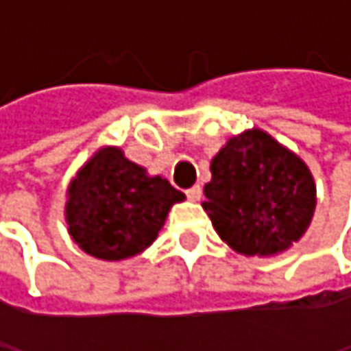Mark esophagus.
Masks as SVG:
<instances>
[{"mask_svg": "<svg viewBox=\"0 0 351 351\" xmlns=\"http://www.w3.org/2000/svg\"><path fill=\"white\" fill-rule=\"evenodd\" d=\"M184 193H186V199H191V201H199V199H201V193H203V191H201V186H199V184H195V186L186 189Z\"/></svg>", "mask_w": 351, "mask_h": 351, "instance_id": "1", "label": "esophagus"}]
</instances>
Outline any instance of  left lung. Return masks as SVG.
<instances>
[{
    "instance_id": "8db88e82",
    "label": "left lung",
    "mask_w": 351,
    "mask_h": 351,
    "mask_svg": "<svg viewBox=\"0 0 351 351\" xmlns=\"http://www.w3.org/2000/svg\"><path fill=\"white\" fill-rule=\"evenodd\" d=\"M203 209L223 242L245 256H272L295 244L315 211L307 165L260 130H247L211 160Z\"/></svg>"
}]
</instances>
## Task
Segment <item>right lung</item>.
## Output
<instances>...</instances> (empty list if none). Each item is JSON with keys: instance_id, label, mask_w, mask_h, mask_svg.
Returning <instances> with one entry per match:
<instances>
[{"instance_id": "add662e5", "label": "right lung", "mask_w": 351, "mask_h": 351, "mask_svg": "<svg viewBox=\"0 0 351 351\" xmlns=\"http://www.w3.org/2000/svg\"><path fill=\"white\" fill-rule=\"evenodd\" d=\"M182 199L167 178L148 176L119 148H101L69 186V234L99 260L132 258L156 240Z\"/></svg>"}]
</instances>
